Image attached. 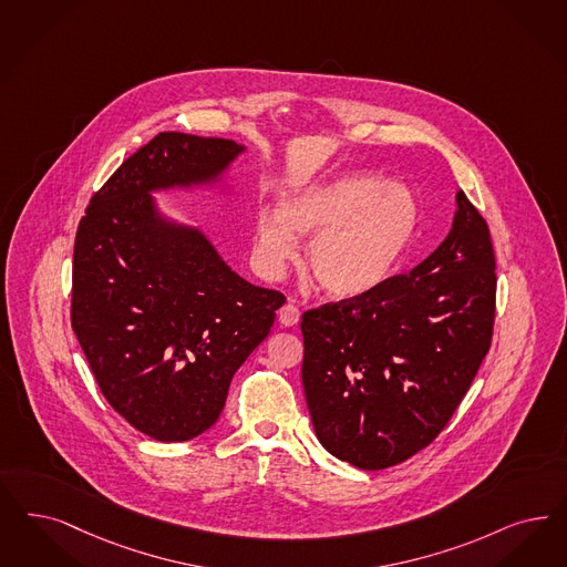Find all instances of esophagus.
I'll return each mask as SVG.
<instances>
[{"mask_svg": "<svg viewBox=\"0 0 567 567\" xmlns=\"http://www.w3.org/2000/svg\"><path fill=\"white\" fill-rule=\"evenodd\" d=\"M299 316L301 313H299L297 306H293L291 301L278 310V320H280L282 327H295L299 322Z\"/></svg>", "mask_w": 567, "mask_h": 567, "instance_id": "esophagus-1", "label": "esophagus"}]
</instances>
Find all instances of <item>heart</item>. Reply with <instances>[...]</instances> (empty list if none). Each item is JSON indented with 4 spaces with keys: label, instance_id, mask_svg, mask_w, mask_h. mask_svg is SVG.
Instances as JSON below:
<instances>
[{
    "label": "heart",
    "instance_id": "obj_1",
    "mask_svg": "<svg viewBox=\"0 0 567 567\" xmlns=\"http://www.w3.org/2000/svg\"><path fill=\"white\" fill-rule=\"evenodd\" d=\"M419 217V203L402 184L358 172L329 177L282 196L278 214H257V264L276 278L297 254L293 235L312 236L308 268L318 287L337 299L364 297L395 270Z\"/></svg>",
    "mask_w": 567,
    "mask_h": 567
}]
</instances>
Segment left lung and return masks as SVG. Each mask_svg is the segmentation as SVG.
<instances>
[{
    "label": "left lung",
    "mask_w": 567,
    "mask_h": 567,
    "mask_svg": "<svg viewBox=\"0 0 567 567\" xmlns=\"http://www.w3.org/2000/svg\"><path fill=\"white\" fill-rule=\"evenodd\" d=\"M494 268L488 224L458 190L449 236L411 274L303 313V390L332 456L393 467L446 427L489 350Z\"/></svg>",
    "instance_id": "1"
}]
</instances>
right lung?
Listing matches in <instances>:
<instances>
[{"mask_svg":"<svg viewBox=\"0 0 567 567\" xmlns=\"http://www.w3.org/2000/svg\"><path fill=\"white\" fill-rule=\"evenodd\" d=\"M247 148L163 132L121 163L81 217L71 322L109 404L158 442L214 427L285 295L247 282L155 193L224 186Z\"/></svg>","mask_w":567,"mask_h":567,"instance_id":"right-lung-1","label":"right lung"}]
</instances>
